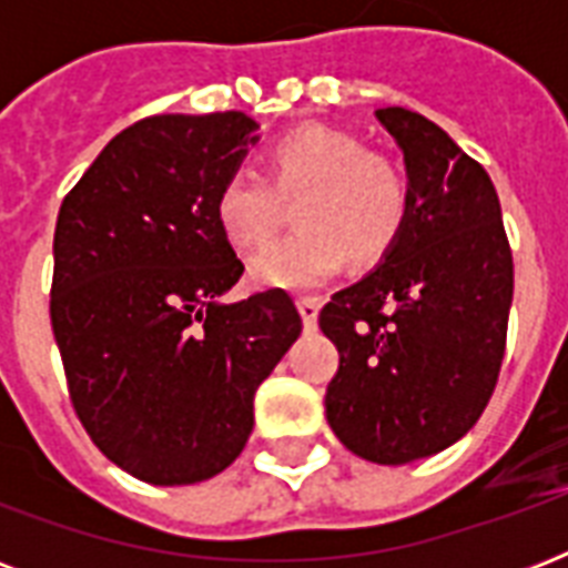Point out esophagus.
Here are the masks:
<instances>
[{"label": "esophagus", "mask_w": 568, "mask_h": 568, "mask_svg": "<svg viewBox=\"0 0 568 568\" xmlns=\"http://www.w3.org/2000/svg\"><path fill=\"white\" fill-rule=\"evenodd\" d=\"M297 310H301V318L306 327H315L318 324V310H321V301L318 297H301L297 301Z\"/></svg>", "instance_id": "obj_1"}]
</instances>
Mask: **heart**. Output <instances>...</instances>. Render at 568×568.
<instances>
[{"label": "heart", "instance_id": "1", "mask_svg": "<svg viewBox=\"0 0 568 568\" xmlns=\"http://www.w3.org/2000/svg\"><path fill=\"white\" fill-rule=\"evenodd\" d=\"M294 203L292 235L250 258V280L271 288H315L342 262L372 267L392 253L409 214V185L395 159L345 129L306 123L265 150V182L232 173L212 212L239 250L271 239L283 203Z\"/></svg>", "mask_w": 568, "mask_h": 568}]
</instances>
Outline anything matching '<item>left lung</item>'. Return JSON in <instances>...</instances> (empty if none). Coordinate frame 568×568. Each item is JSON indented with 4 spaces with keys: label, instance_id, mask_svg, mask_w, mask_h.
I'll list each match as a JSON object with an SVG mask.
<instances>
[{
    "label": "left lung",
    "instance_id": "1",
    "mask_svg": "<svg viewBox=\"0 0 568 568\" xmlns=\"http://www.w3.org/2000/svg\"><path fill=\"white\" fill-rule=\"evenodd\" d=\"M404 150L409 214L386 262L321 310L338 347L324 406L359 457L400 466L463 439L489 404L513 303V250L489 173L433 120L379 109Z\"/></svg>",
    "mask_w": 568,
    "mask_h": 568
}]
</instances>
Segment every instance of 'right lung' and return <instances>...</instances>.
Wrapping results in <instances>:
<instances>
[{"instance_id":"obj_1","label":"right lung","mask_w":568,"mask_h":568,"mask_svg":"<svg viewBox=\"0 0 568 568\" xmlns=\"http://www.w3.org/2000/svg\"><path fill=\"white\" fill-rule=\"evenodd\" d=\"M256 120L153 114L105 144L61 203L49 318L79 422L155 486L239 457L253 397L303 321L283 288L221 303L244 274L212 203Z\"/></svg>"}]
</instances>
